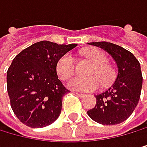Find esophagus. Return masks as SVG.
Here are the masks:
<instances>
[{
  "label": "esophagus",
  "instance_id": "obj_1",
  "mask_svg": "<svg viewBox=\"0 0 147 147\" xmlns=\"http://www.w3.org/2000/svg\"><path fill=\"white\" fill-rule=\"evenodd\" d=\"M75 94H76L77 96H79L80 98H84V96H86V94H84V93H79V92H74Z\"/></svg>",
  "mask_w": 147,
  "mask_h": 147
}]
</instances>
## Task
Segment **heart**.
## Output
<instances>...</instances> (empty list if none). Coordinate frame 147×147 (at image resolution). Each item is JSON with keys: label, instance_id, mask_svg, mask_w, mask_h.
I'll return each instance as SVG.
<instances>
[{"label": "heart", "instance_id": "obj_1", "mask_svg": "<svg viewBox=\"0 0 147 147\" xmlns=\"http://www.w3.org/2000/svg\"><path fill=\"white\" fill-rule=\"evenodd\" d=\"M86 57L93 65L87 72V77L74 76L71 78L67 86L74 90L94 91L98 88L99 83L106 86L114 77V70L108 63V57L98 49H93L86 53ZM75 71V60L71 53L62 55L57 61L56 72L58 76L62 80H67Z\"/></svg>", "mask_w": 147, "mask_h": 147}]
</instances>
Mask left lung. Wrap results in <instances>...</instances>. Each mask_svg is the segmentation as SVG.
<instances>
[{
	"label": "left lung",
	"mask_w": 147,
	"mask_h": 147,
	"mask_svg": "<svg viewBox=\"0 0 147 147\" xmlns=\"http://www.w3.org/2000/svg\"><path fill=\"white\" fill-rule=\"evenodd\" d=\"M89 45L105 49L113 57L118 74L109 89L96 96V104L87 114L100 124H119L131 115L138 104L143 85L140 63L133 53L116 44L101 41Z\"/></svg>",
	"instance_id": "obj_1"
}]
</instances>
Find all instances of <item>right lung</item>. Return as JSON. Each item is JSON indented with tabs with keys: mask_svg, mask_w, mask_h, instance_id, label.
Returning a JSON list of instances; mask_svg holds the SVG:
<instances>
[{
	"mask_svg": "<svg viewBox=\"0 0 147 147\" xmlns=\"http://www.w3.org/2000/svg\"><path fill=\"white\" fill-rule=\"evenodd\" d=\"M76 44L39 41L17 54L7 71V92L13 113L31 128L51 124L70 92L58 79L56 64Z\"/></svg>",
	"mask_w": 147,
	"mask_h": 147,
	"instance_id": "add662e5",
	"label": "right lung"
}]
</instances>
